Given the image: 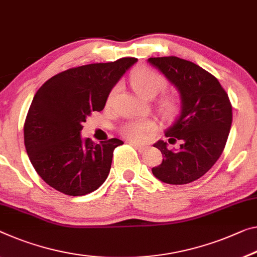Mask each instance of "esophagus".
Listing matches in <instances>:
<instances>
[{"instance_id":"obj_1","label":"esophagus","mask_w":257,"mask_h":257,"mask_svg":"<svg viewBox=\"0 0 257 257\" xmlns=\"http://www.w3.org/2000/svg\"><path fill=\"white\" fill-rule=\"evenodd\" d=\"M128 144L131 145V146H133V147L136 148L138 152H140V153H144V152L146 151V149L148 148V146H146V145H140V144H137V142H134V141H130Z\"/></svg>"}]
</instances>
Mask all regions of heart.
<instances>
[{
	"mask_svg": "<svg viewBox=\"0 0 257 257\" xmlns=\"http://www.w3.org/2000/svg\"><path fill=\"white\" fill-rule=\"evenodd\" d=\"M131 84L134 90L144 97H154L162 92L167 86V80L159 72L149 68L137 69L131 76ZM112 96V94H111ZM179 101L173 95L162 97L159 102V108L164 116L175 115L178 110ZM156 128L155 121L148 118L144 119H131L120 127V133L125 138L133 141L144 140L149 133Z\"/></svg>",
	"mask_w": 257,
	"mask_h": 257,
	"instance_id": "1",
	"label": "heart"
}]
</instances>
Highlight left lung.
Listing matches in <instances>:
<instances>
[{
	"mask_svg": "<svg viewBox=\"0 0 257 257\" xmlns=\"http://www.w3.org/2000/svg\"><path fill=\"white\" fill-rule=\"evenodd\" d=\"M180 94V112L167 128L168 141H157L163 161L153 168L157 179L185 185L199 179L222 155L232 124V105L217 78L208 71L176 56L151 57ZM179 143L178 150L169 148Z\"/></svg>",
	"mask_w": 257,
	"mask_h": 257,
	"instance_id": "obj_1",
	"label": "left lung"
}]
</instances>
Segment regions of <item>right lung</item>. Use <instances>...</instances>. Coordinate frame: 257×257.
<instances>
[{"label": "right lung", "instance_id": "add662e5", "mask_svg": "<svg viewBox=\"0 0 257 257\" xmlns=\"http://www.w3.org/2000/svg\"><path fill=\"white\" fill-rule=\"evenodd\" d=\"M137 61L124 57L72 68L39 88L24 124V142L35 171L49 186L80 196L104 183L113 151L123 141L82 140V124L93 111L103 110L113 86Z\"/></svg>", "mask_w": 257, "mask_h": 257}]
</instances>
